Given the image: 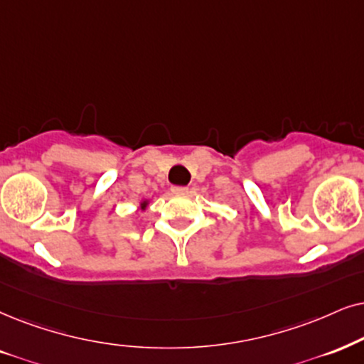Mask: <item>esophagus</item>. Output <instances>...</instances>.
<instances>
[{
	"label": "esophagus",
	"mask_w": 364,
	"mask_h": 364,
	"mask_svg": "<svg viewBox=\"0 0 364 364\" xmlns=\"http://www.w3.org/2000/svg\"><path fill=\"white\" fill-rule=\"evenodd\" d=\"M171 191L174 193V195H188V193H190V188H186V186H173Z\"/></svg>",
	"instance_id": "1"
}]
</instances>
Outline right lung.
Wrapping results in <instances>:
<instances>
[{
    "mask_svg": "<svg viewBox=\"0 0 364 364\" xmlns=\"http://www.w3.org/2000/svg\"><path fill=\"white\" fill-rule=\"evenodd\" d=\"M148 206H149V200H141V203H139V210L141 211L148 210Z\"/></svg>",
    "mask_w": 364,
    "mask_h": 364,
    "instance_id": "1",
    "label": "right lung"
}]
</instances>
